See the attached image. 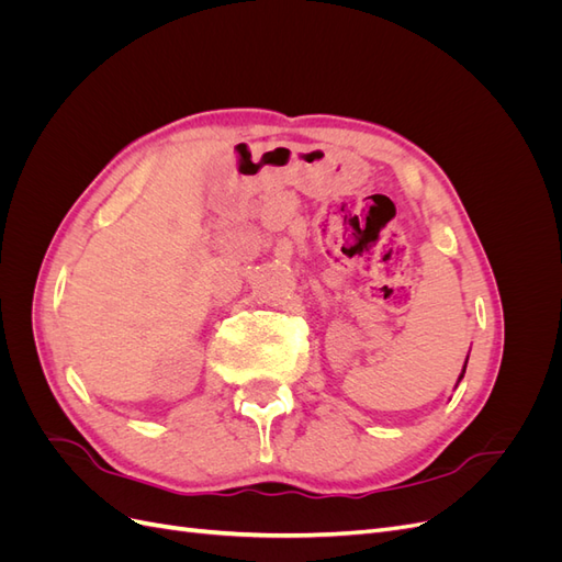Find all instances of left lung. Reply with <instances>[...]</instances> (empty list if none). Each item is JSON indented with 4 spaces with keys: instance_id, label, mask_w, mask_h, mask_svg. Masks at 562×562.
<instances>
[{
    "instance_id": "obj_1",
    "label": "left lung",
    "mask_w": 562,
    "mask_h": 562,
    "mask_svg": "<svg viewBox=\"0 0 562 562\" xmlns=\"http://www.w3.org/2000/svg\"><path fill=\"white\" fill-rule=\"evenodd\" d=\"M469 361V359H467ZM464 372H467V363H464V368H462V375H459V380H462L464 378Z\"/></svg>"
}]
</instances>
